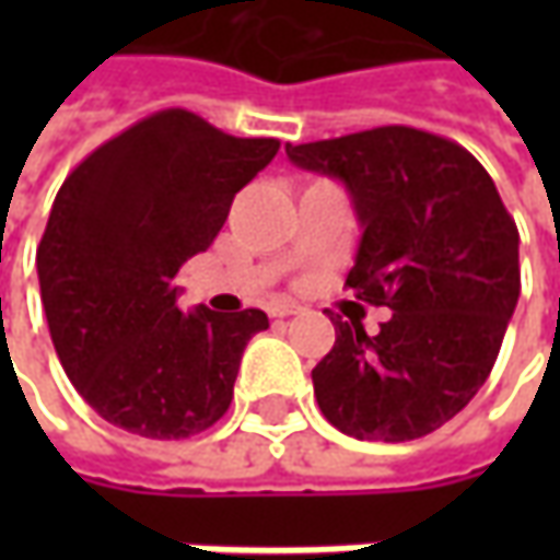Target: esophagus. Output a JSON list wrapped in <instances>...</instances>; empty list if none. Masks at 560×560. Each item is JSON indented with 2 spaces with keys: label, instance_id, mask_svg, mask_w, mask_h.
Listing matches in <instances>:
<instances>
[{
  "label": "esophagus",
  "instance_id": "34e87169",
  "mask_svg": "<svg viewBox=\"0 0 560 560\" xmlns=\"http://www.w3.org/2000/svg\"><path fill=\"white\" fill-rule=\"evenodd\" d=\"M302 308L295 305V302H270L268 314L270 317H292V314H299Z\"/></svg>",
  "mask_w": 560,
  "mask_h": 560
}]
</instances>
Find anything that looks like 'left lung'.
Masks as SVG:
<instances>
[{"label": "left lung", "mask_w": 560, "mask_h": 560, "mask_svg": "<svg viewBox=\"0 0 560 560\" xmlns=\"http://www.w3.org/2000/svg\"><path fill=\"white\" fill-rule=\"evenodd\" d=\"M287 155L346 184L364 230L346 287L393 312L376 336L334 320L312 371L324 418L355 440L440 430L486 383L521 295V236L492 177L458 142L398 124Z\"/></svg>", "instance_id": "left-lung-1"}]
</instances>
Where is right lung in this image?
Masks as SVG:
<instances>
[{"mask_svg":"<svg viewBox=\"0 0 560 560\" xmlns=\"http://www.w3.org/2000/svg\"><path fill=\"white\" fill-rule=\"evenodd\" d=\"M277 149L167 108L102 142L61 184L36 248L39 295L58 361L98 418L145 440H186L224 418L268 314L180 312L177 273Z\"/></svg>","mask_w":560,"mask_h":560,"instance_id":"right-lung-1","label":"right lung"}]
</instances>
